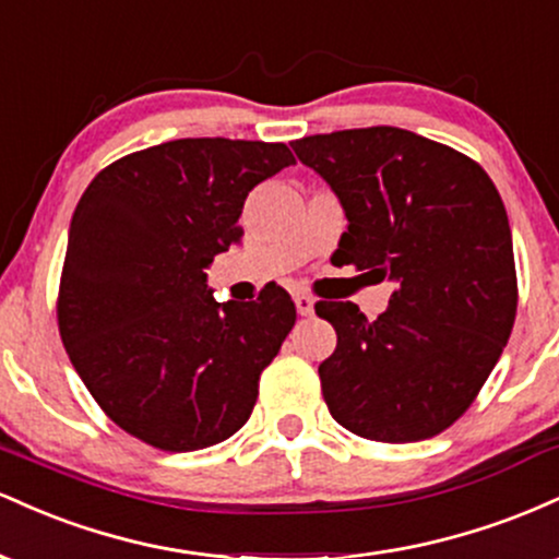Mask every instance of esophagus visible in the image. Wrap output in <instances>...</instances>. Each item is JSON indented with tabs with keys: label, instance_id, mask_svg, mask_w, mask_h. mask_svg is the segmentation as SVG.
<instances>
[{
	"label": "esophagus",
	"instance_id": "34e87169",
	"mask_svg": "<svg viewBox=\"0 0 559 559\" xmlns=\"http://www.w3.org/2000/svg\"><path fill=\"white\" fill-rule=\"evenodd\" d=\"M294 305H297V312L299 316H312V310H316V299L310 297V294H294Z\"/></svg>",
	"mask_w": 559,
	"mask_h": 559
}]
</instances>
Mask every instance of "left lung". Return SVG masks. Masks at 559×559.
Wrapping results in <instances>:
<instances>
[{"label": "left lung", "mask_w": 559, "mask_h": 559, "mask_svg": "<svg viewBox=\"0 0 559 559\" xmlns=\"http://www.w3.org/2000/svg\"><path fill=\"white\" fill-rule=\"evenodd\" d=\"M342 199L333 258L394 281L389 310L318 301L336 349L318 368L333 420L362 439L420 441L476 402L518 312L510 223L476 159L391 126L292 141Z\"/></svg>", "instance_id": "1"}]
</instances>
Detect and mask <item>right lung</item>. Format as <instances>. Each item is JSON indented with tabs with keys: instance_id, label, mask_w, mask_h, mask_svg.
I'll use <instances>...</instances> for the list:
<instances>
[{
	"instance_id": "1",
	"label": "right lung",
	"mask_w": 559,
	"mask_h": 559,
	"mask_svg": "<svg viewBox=\"0 0 559 559\" xmlns=\"http://www.w3.org/2000/svg\"><path fill=\"white\" fill-rule=\"evenodd\" d=\"M294 163L286 144L176 139L115 159L83 191L57 325L88 394L144 444L194 452L252 415L297 307L281 286L217 305L204 267L241 241L249 191Z\"/></svg>"
}]
</instances>
